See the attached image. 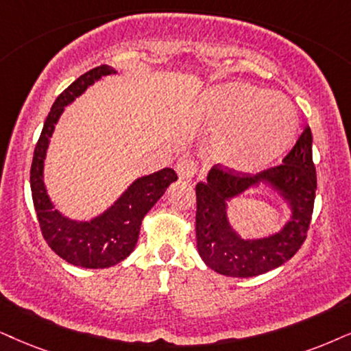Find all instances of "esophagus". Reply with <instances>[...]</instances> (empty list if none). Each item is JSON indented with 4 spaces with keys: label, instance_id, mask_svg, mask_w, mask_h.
Listing matches in <instances>:
<instances>
[{
    "label": "esophagus",
    "instance_id": "1",
    "mask_svg": "<svg viewBox=\"0 0 351 351\" xmlns=\"http://www.w3.org/2000/svg\"><path fill=\"white\" fill-rule=\"evenodd\" d=\"M196 170H197L196 162H194L193 158H189V157H183L178 163H176V173H178V176L181 180L193 178Z\"/></svg>",
    "mask_w": 351,
    "mask_h": 351
}]
</instances>
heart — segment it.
<instances>
[{"label":"heart","mask_w":351,"mask_h":351,"mask_svg":"<svg viewBox=\"0 0 351 351\" xmlns=\"http://www.w3.org/2000/svg\"><path fill=\"white\" fill-rule=\"evenodd\" d=\"M204 119L221 128L220 157L238 170H257L280 157L298 130L295 105L280 92H265L251 84L228 82L208 90Z\"/></svg>","instance_id":"1"}]
</instances>
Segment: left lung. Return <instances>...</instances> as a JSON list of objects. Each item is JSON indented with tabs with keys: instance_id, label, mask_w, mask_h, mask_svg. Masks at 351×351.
I'll use <instances>...</instances> for the list:
<instances>
[{
	"instance_id": "8db88e82",
	"label": "left lung",
	"mask_w": 351,
	"mask_h": 351,
	"mask_svg": "<svg viewBox=\"0 0 351 351\" xmlns=\"http://www.w3.org/2000/svg\"><path fill=\"white\" fill-rule=\"evenodd\" d=\"M264 184L291 208V219L277 234L243 239L228 220V201ZM313 134L304 128L282 165L257 175L223 171L212 167L207 180L196 186V238L199 256L207 267L227 277H254L291 259L304 243L316 197Z\"/></svg>"
}]
</instances>
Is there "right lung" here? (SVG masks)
<instances>
[{
  "label": "right lung",
  "mask_w": 351,
  "mask_h": 351,
  "mask_svg": "<svg viewBox=\"0 0 351 351\" xmlns=\"http://www.w3.org/2000/svg\"><path fill=\"white\" fill-rule=\"evenodd\" d=\"M110 74H117L112 66H97L77 77L58 95L35 145L30 167L32 201L43 238L66 263L86 269H106L126 259L134 251L144 217L165 194L168 186L178 180L171 168L141 176L132 181L105 212L90 220H73L55 208L43 181V167L50 137L58 119L64 112V106L73 104L92 84Z\"/></svg>",
  "instance_id": "1"
}]
</instances>
